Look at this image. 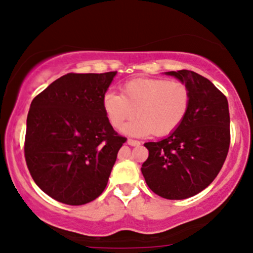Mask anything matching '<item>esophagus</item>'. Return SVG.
I'll list each match as a JSON object with an SVG mask.
<instances>
[{"label": "esophagus", "instance_id": "34e87169", "mask_svg": "<svg viewBox=\"0 0 253 253\" xmlns=\"http://www.w3.org/2000/svg\"><path fill=\"white\" fill-rule=\"evenodd\" d=\"M127 143L129 144V146H139V144H141V142L139 141H136V139H131V138H128L127 139Z\"/></svg>", "mask_w": 253, "mask_h": 253}]
</instances>
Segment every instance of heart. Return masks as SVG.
I'll return each instance as SVG.
<instances>
[{"label":"heart","instance_id":"1","mask_svg":"<svg viewBox=\"0 0 253 253\" xmlns=\"http://www.w3.org/2000/svg\"><path fill=\"white\" fill-rule=\"evenodd\" d=\"M190 90L184 83L162 78H138L122 85L121 95L106 92L102 107L115 128H121L136 111L138 117L124 127L132 136H168L186 117L190 107Z\"/></svg>","mask_w":253,"mask_h":253}]
</instances>
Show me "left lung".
Returning <instances> with one entry per match:
<instances>
[{
    "label": "left lung",
    "mask_w": 253,
    "mask_h": 253,
    "mask_svg": "<svg viewBox=\"0 0 253 253\" xmlns=\"http://www.w3.org/2000/svg\"><path fill=\"white\" fill-rule=\"evenodd\" d=\"M190 90V107L183 124L158 142H147L142 164L147 185L159 197H194L216 178L230 147L227 99L210 80L190 70L168 72Z\"/></svg>",
    "instance_id": "left-lung-1"
}]
</instances>
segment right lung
<instances>
[{"label": "right lung", "instance_id": "right-lung-1", "mask_svg": "<svg viewBox=\"0 0 253 253\" xmlns=\"http://www.w3.org/2000/svg\"><path fill=\"white\" fill-rule=\"evenodd\" d=\"M116 73H69L32 101L26 163L37 185L56 202L84 205L106 188L126 142L112 128L102 107Z\"/></svg>", "mask_w": 253, "mask_h": 253}]
</instances>
